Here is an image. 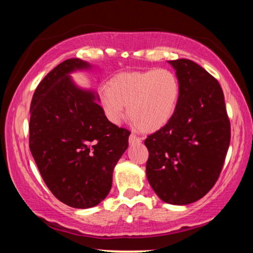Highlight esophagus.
<instances>
[{
	"label": "esophagus",
	"instance_id": "34e87169",
	"mask_svg": "<svg viewBox=\"0 0 253 253\" xmlns=\"http://www.w3.org/2000/svg\"><path fill=\"white\" fill-rule=\"evenodd\" d=\"M140 142H142V139H140L138 136H136L134 134H131L129 136V144H139Z\"/></svg>",
	"mask_w": 253,
	"mask_h": 253
}]
</instances>
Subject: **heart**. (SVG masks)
Wrapping results in <instances>:
<instances>
[{
    "label": "heart",
    "mask_w": 253,
    "mask_h": 253,
    "mask_svg": "<svg viewBox=\"0 0 253 253\" xmlns=\"http://www.w3.org/2000/svg\"><path fill=\"white\" fill-rule=\"evenodd\" d=\"M105 116L110 123L119 124L125 116L136 128L154 132L164 127L173 117L179 98V83L169 69L119 74L98 92Z\"/></svg>",
    "instance_id": "heart-1"
}]
</instances>
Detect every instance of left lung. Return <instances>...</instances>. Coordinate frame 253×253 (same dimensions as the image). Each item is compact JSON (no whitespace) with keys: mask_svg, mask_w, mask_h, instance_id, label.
Here are the masks:
<instances>
[{"mask_svg":"<svg viewBox=\"0 0 253 253\" xmlns=\"http://www.w3.org/2000/svg\"><path fill=\"white\" fill-rule=\"evenodd\" d=\"M169 62L176 70L179 98L170 121L145 139L146 175L162 201L186 205L202 199L219 178L231 126L219 81L192 60Z\"/></svg>","mask_w":253,"mask_h":253,"instance_id":"8db88e82","label":"left lung"}]
</instances>
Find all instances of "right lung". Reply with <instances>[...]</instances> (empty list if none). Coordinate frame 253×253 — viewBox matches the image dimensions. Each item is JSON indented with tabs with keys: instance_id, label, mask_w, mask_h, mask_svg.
<instances>
[{
	"instance_id": "1",
	"label": "right lung",
	"mask_w": 253,
	"mask_h": 253,
	"mask_svg": "<svg viewBox=\"0 0 253 253\" xmlns=\"http://www.w3.org/2000/svg\"><path fill=\"white\" fill-rule=\"evenodd\" d=\"M91 66L68 59L46 75L30 107L29 146L46 186L62 203L96 207L108 195L113 172L130 131L110 123L97 93L77 87L70 74Z\"/></svg>"
}]
</instances>
